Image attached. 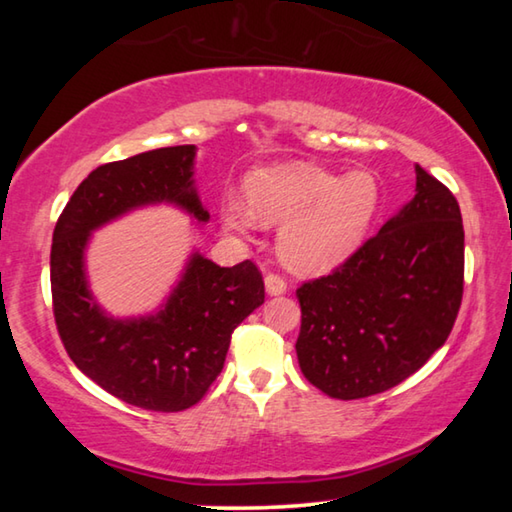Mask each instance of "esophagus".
Masks as SVG:
<instances>
[{
	"mask_svg": "<svg viewBox=\"0 0 512 512\" xmlns=\"http://www.w3.org/2000/svg\"><path fill=\"white\" fill-rule=\"evenodd\" d=\"M264 282L266 291L271 293V296H282V293H287V280H284V275L280 273H268Z\"/></svg>",
	"mask_w": 512,
	"mask_h": 512,
	"instance_id": "esophagus-1",
	"label": "esophagus"
}]
</instances>
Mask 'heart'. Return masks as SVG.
Here are the masks:
<instances>
[{
	"mask_svg": "<svg viewBox=\"0 0 512 512\" xmlns=\"http://www.w3.org/2000/svg\"><path fill=\"white\" fill-rule=\"evenodd\" d=\"M246 198L228 194L221 221L230 232L255 230L257 223H282L280 253L296 271H325L357 248L381 203L375 173L345 176L309 162L257 169L246 178Z\"/></svg>",
	"mask_w": 512,
	"mask_h": 512,
	"instance_id": "obj_1",
	"label": "heart"
}]
</instances>
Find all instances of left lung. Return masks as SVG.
<instances>
[{
	"mask_svg": "<svg viewBox=\"0 0 512 512\" xmlns=\"http://www.w3.org/2000/svg\"><path fill=\"white\" fill-rule=\"evenodd\" d=\"M463 275L461 207L415 164L413 201L332 273L298 287L302 375L336 400L402 384L447 341Z\"/></svg>",
	"mask_w": 512,
	"mask_h": 512,
	"instance_id": "8db88e82",
	"label": "left lung"
}]
</instances>
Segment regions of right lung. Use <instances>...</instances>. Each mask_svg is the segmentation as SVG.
Wrapping results in <instances>:
<instances>
[{"instance_id":"1","label":"right lung","mask_w":512,"mask_h":512,"mask_svg":"<svg viewBox=\"0 0 512 512\" xmlns=\"http://www.w3.org/2000/svg\"><path fill=\"white\" fill-rule=\"evenodd\" d=\"M194 144L101 164L69 198L51 241V305L69 359L103 391L146 411L176 413L201 402L223 370L232 332L264 302L255 262L221 268L194 255L160 314L112 320L92 300L83 250L94 228L146 203L169 201L198 221Z\"/></svg>"}]
</instances>
